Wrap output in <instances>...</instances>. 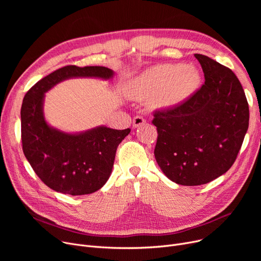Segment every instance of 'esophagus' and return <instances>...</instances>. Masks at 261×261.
<instances>
[{"label":"esophagus","instance_id":"34e87169","mask_svg":"<svg viewBox=\"0 0 261 261\" xmlns=\"http://www.w3.org/2000/svg\"><path fill=\"white\" fill-rule=\"evenodd\" d=\"M145 122H146L145 118H144L143 116L138 115V116H135V117L133 118V122H132V123H133V127H134V128H139V127L145 125Z\"/></svg>","mask_w":261,"mask_h":261}]
</instances>
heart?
Returning a JSON list of instances; mask_svg holds the SVG:
<instances>
[{
    "mask_svg": "<svg viewBox=\"0 0 261 261\" xmlns=\"http://www.w3.org/2000/svg\"><path fill=\"white\" fill-rule=\"evenodd\" d=\"M200 82L197 68L191 65L162 64L149 68L129 87L136 98L155 97L162 107H175L186 100Z\"/></svg>",
    "mask_w": 261,
    "mask_h": 261,
    "instance_id": "1",
    "label": "heart"
}]
</instances>
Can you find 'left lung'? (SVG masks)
I'll use <instances>...</instances> for the list:
<instances>
[{
  "instance_id": "1",
  "label": "left lung",
  "mask_w": 261,
  "mask_h": 261,
  "mask_svg": "<svg viewBox=\"0 0 261 261\" xmlns=\"http://www.w3.org/2000/svg\"><path fill=\"white\" fill-rule=\"evenodd\" d=\"M203 86L182 103L153 113L158 130L155 160L172 182L184 186L210 183L237 159L249 128V103L228 67L195 54Z\"/></svg>"
}]
</instances>
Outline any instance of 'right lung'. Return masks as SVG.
<instances>
[{
  "label": "right lung",
  "instance_id": "right-lung-1",
  "mask_svg": "<svg viewBox=\"0 0 261 261\" xmlns=\"http://www.w3.org/2000/svg\"><path fill=\"white\" fill-rule=\"evenodd\" d=\"M105 66L66 65L39 80L24 96L21 108L23 152L46 186L61 194L95 193L108 181L118 145L130 129L97 127L79 134L64 133L47 125L43 115L44 93L72 77L110 79Z\"/></svg>",
  "mask_w": 261,
  "mask_h": 261
}]
</instances>
